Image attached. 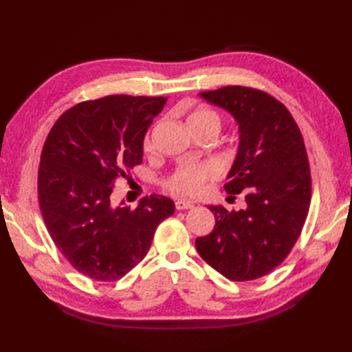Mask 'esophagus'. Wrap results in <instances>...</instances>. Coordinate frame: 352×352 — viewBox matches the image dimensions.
<instances>
[{"instance_id":"1","label":"esophagus","mask_w":352,"mask_h":352,"mask_svg":"<svg viewBox=\"0 0 352 352\" xmlns=\"http://www.w3.org/2000/svg\"><path fill=\"white\" fill-rule=\"evenodd\" d=\"M175 208L177 210H188V208H193V203H190V201H184V199H177Z\"/></svg>"}]
</instances>
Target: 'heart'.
Returning <instances> with one entry per match:
<instances>
[{"instance_id": "heart-1", "label": "heart", "mask_w": 352, "mask_h": 352, "mask_svg": "<svg viewBox=\"0 0 352 352\" xmlns=\"http://www.w3.org/2000/svg\"><path fill=\"white\" fill-rule=\"evenodd\" d=\"M188 122H207L219 129V116L210 109L193 111ZM145 146H149V139L145 140ZM218 174L219 169L213 162H188L169 177L168 188L178 195L195 197L203 192L204 184L218 177Z\"/></svg>"}]
</instances>
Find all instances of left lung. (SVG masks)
Returning a JSON list of instances; mask_svg holds the SVG:
<instances>
[{"instance_id": "1", "label": "left lung", "mask_w": 352, "mask_h": 352, "mask_svg": "<svg viewBox=\"0 0 352 352\" xmlns=\"http://www.w3.org/2000/svg\"><path fill=\"white\" fill-rule=\"evenodd\" d=\"M199 96L239 125L223 188L230 195L242 193L246 207L228 212L208 206L216 223L197 239V251L228 280H256L287 257L307 218L311 178L302 134L286 106L257 89L226 86Z\"/></svg>"}]
</instances>
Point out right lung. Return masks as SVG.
I'll use <instances>...</instances> for the list:
<instances>
[{"mask_svg":"<svg viewBox=\"0 0 352 352\" xmlns=\"http://www.w3.org/2000/svg\"><path fill=\"white\" fill-rule=\"evenodd\" d=\"M164 96L110 95L80 102L52 125L42 149L37 192L45 226L78 272L115 281L144 260L174 201L153 195L136 208L111 203L125 170L142 163L144 139Z\"/></svg>","mask_w":352,"mask_h":352,"instance_id":"right-lung-1","label":"right lung"}]
</instances>
